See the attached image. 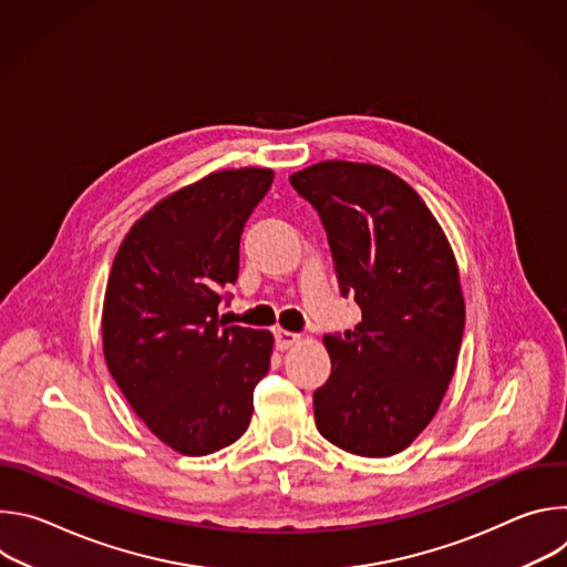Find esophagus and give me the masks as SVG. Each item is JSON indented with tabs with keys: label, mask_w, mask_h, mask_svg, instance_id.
<instances>
[{
	"label": "esophagus",
	"mask_w": 567,
	"mask_h": 567,
	"mask_svg": "<svg viewBox=\"0 0 567 567\" xmlns=\"http://www.w3.org/2000/svg\"><path fill=\"white\" fill-rule=\"evenodd\" d=\"M276 334V346L280 348V350H287V348H291L293 343H298V334H293V332H287V330H276L274 332Z\"/></svg>",
	"instance_id": "obj_1"
}]
</instances>
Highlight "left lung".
<instances>
[{"instance_id": "obj_1", "label": "left lung", "mask_w": 567, "mask_h": 567, "mask_svg": "<svg viewBox=\"0 0 567 567\" xmlns=\"http://www.w3.org/2000/svg\"><path fill=\"white\" fill-rule=\"evenodd\" d=\"M289 182L363 316L326 337L332 374L313 392L316 426L348 453L394 455L435 417L455 372L464 298L451 245L422 197L379 166L320 161Z\"/></svg>"}]
</instances>
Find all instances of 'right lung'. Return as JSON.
<instances>
[{"instance_id": "1", "label": "right lung", "mask_w": 567, "mask_h": 567, "mask_svg": "<svg viewBox=\"0 0 567 567\" xmlns=\"http://www.w3.org/2000/svg\"><path fill=\"white\" fill-rule=\"evenodd\" d=\"M271 182L267 168L213 173L147 210L114 258L105 361L132 411L177 453L208 455L239 440L269 372L274 337L226 328L217 305Z\"/></svg>"}]
</instances>
